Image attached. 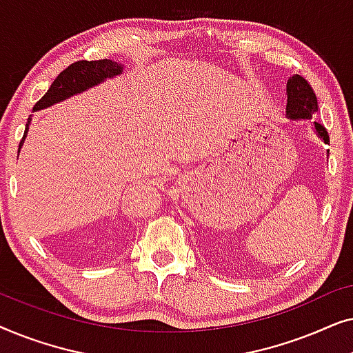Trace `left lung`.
<instances>
[{
    "mask_svg": "<svg viewBox=\"0 0 353 353\" xmlns=\"http://www.w3.org/2000/svg\"><path fill=\"white\" fill-rule=\"evenodd\" d=\"M286 93H288V105H286L288 119L310 120L312 115L318 110L316 96L310 83H308V81L301 75H292L291 79L288 80ZM313 128H315L316 134L323 139V141L330 144V134H327L326 128L323 127L321 123L313 122Z\"/></svg>",
    "mask_w": 353,
    "mask_h": 353,
    "instance_id": "left-lung-1",
    "label": "left lung"
}]
</instances>
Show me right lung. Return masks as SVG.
<instances>
[{
	"instance_id": "add662e5",
	"label": "right lung",
	"mask_w": 353,
	"mask_h": 353,
	"mask_svg": "<svg viewBox=\"0 0 353 353\" xmlns=\"http://www.w3.org/2000/svg\"><path fill=\"white\" fill-rule=\"evenodd\" d=\"M123 72V65L119 62H114L110 59H99V61H77L70 64L65 70H62L56 80L52 81L50 90L46 94L38 101L33 110H40L50 105L61 103L70 96L83 93L88 88L103 83L105 79H112L115 75H120ZM32 122V115L27 120L26 132H23V138L19 144V151H21L23 139H26L28 133V125ZM17 151V152H19Z\"/></svg>"
}]
</instances>
